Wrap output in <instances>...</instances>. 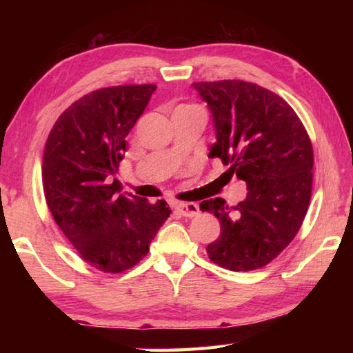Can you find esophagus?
<instances>
[{
	"instance_id": "34e87169",
	"label": "esophagus",
	"mask_w": 353,
	"mask_h": 353,
	"mask_svg": "<svg viewBox=\"0 0 353 353\" xmlns=\"http://www.w3.org/2000/svg\"><path fill=\"white\" fill-rule=\"evenodd\" d=\"M177 212L183 214V216L187 218H193V216H198L199 214V205L194 204V202H181V204H177Z\"/></svg>"
}]
</instances>
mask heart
<instances>
[{
  "label": "heart",
  "instance_id": "b5f03b06",
  "mask_svg": "<svg viewBox=\"0 0 353 353\" xmlns=\"http://www.w3.org/2000/svg\"><path fill=\"white\" fill-rule=\"evenodd\" d=\"M182 107H194V105H182Z\"/></svg>",
  "mask_w": 353,
  "mask_h": 353
}]
</instances>
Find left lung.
<instances>
[{"instance_id": "8db88e82", "label": "left lung", "mask_w": 353, "mask_h": 353, "mask_svg": "<svg viewBox=\"0 0 353 353\" xmlns=\"http://www.w3.org/2000/svg\"><path fill=\"white\" fill-rule=\"evenodd\" d=\"M212 112L218 157L248 183L246 199L229 207L214 198L202 212L219 219L208 259L230 271L266 266L292 241L308 212L313 146L292 107L268 88L244 81L194 82Z\"/></svg>"}]
</instances>
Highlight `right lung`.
<instances>
[{"label": "right lung", "mask_w": 353, "mask_h": 353, "mask_svg": "<svg viewBox=\"0 0 353 353\" xmlns=\"http://www.w3.org/2000/svg\"><path fill=\"white\" fill-rule=\"evenodd\" d=\"M157 85L99 88L74 101L48 135L41 177L48 208L59 229L88 265L118 274L146 256L170 216L163 199L118 194L113 179L126 137Z\"/></svg>", "instance_id": "right-lung-1"}]
</instances>
